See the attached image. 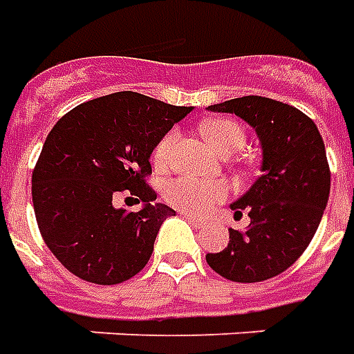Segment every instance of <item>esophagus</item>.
Instances as JSON below:
<instances>
[{"label": "esophagus", "mask_w": 354, "mask_h": 354, "mask_svg": "<svg viewBox=\"0 0 354 354\" xmlns=\"http://www.w3.org/2000/svg\"><path fill=\"white\" fill-rule=\"evenodd\" d=\"M183 217L187 219V221L192 225V227H204L205 225V219L204 217H198V215H194V213H183Z\"/></svg>", "instance_id": "1"}]
</instances>
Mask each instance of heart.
Returning a JSON list of instances; mask_svg holds the SVG:
<instances>
[{"mask_svg": "<svg viewBox=\"0 0 354 354\" xmlns=\"http://www.w3.org/2000/svg\"><path fill=\"white\" fill-rule=\"evenodd\" d=\"M204 135L213 149L219 154L236 152L244 145V129L232 120H212L204 124ZM177 145V131H169L154 149L156 165H167L171 160L173 149ZM165 200L183 212L204 213L213 204L221 202L227 196V187L217 181H202L192 177H179L165 185Z\"/></svg>", "mask_w": 354, "mask_h": 354, "instance_id": "b5f03b06", "label": "heart"}]
</instances>
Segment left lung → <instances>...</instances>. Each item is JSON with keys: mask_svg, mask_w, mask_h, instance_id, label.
Here are the masks:
<instances>
[{"mask_svg": "<svg viewBox=\"0 0 354 354\" xmlns=\"http://www.w3.org/2000/svg\"><path fill=\"white\" fill-rule=\"evenodd\" d=\"M252 125L261 147V175L230 204L245 230L229 229V245L205 261L232 282H261L284 272L315 236L330 196L324 141L301 110L267 97H240L207 106Z\"/></svg>", "mask_w": 354, "mask_h": 354, "instance_id": "left-lung-1", "label": "left lung"}]
</instances>
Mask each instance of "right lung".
<instances>
[{"label":"right lung","instance_id":"1","mask_svg":"<svg viewBox=\"0 0 354 354\" xmlns=\"http://www.w3.org/2000/svg\"><path fill=\"white\" fill-rule=\"evenodd\" d=\"M192 106L120 91L77 104L55 124L32 173L37 227L53 255L82 280L120 284L149 263L162 223L175 215L145 183L156 145ZM129 194L145 204L118 210Z\"/></svg>","mask_w":354,"mask_h":354}]
</instances>
